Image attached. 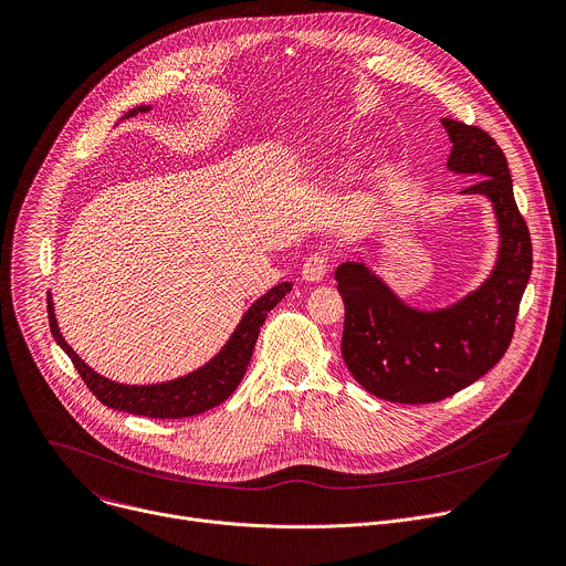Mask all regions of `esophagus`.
Masks as SVG:
<instances>
[{"instance_id":"1","label":"esophagus","mask_w":566,"mask_h":566,"mask_svg":"<svg viewBox=\"0 0 566 566\" xmlns=\"http://www.w3.org/2000/svg\"><path fill=\"white\" fill-rule=\"evenodd\" d=\"M324 275H326V258H324V255L315 253V255H311V258L304 260V264H302V277H304L306 282H322Z\"/></svg>"}]
</instances>
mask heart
I'll return each mask as SVG.
<instances>
[{
    "mask_svg": "<svg viewBox=\"0 0 566 566\" xmlns=\"http://www.w3.org/2000/svg\"><path fill=\"white\" fill-rule=\"evenodd\" d=\"M353 150H355V142L348 139V142L342 146V153H339V155L348 157ZM389 179H391V166H389L387 161H382V159L375 161V164L368 168V172H366V184L373 188V191H382V188L389 186Z\"/></svg>",
    "mask_w": 566,
    "mask_h": 566,
    "instance_id": "obj_1",
    "label": "heart"
}]
</instances>
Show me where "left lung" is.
Listing matches in <instances>:
<instances>
[{
	"label": "left lung",
	"mask_w": 566,
	"mask_h": 566,
	"mask_svg": "<svg viewBox=\"0 0 566 566\" xmlns=\"http://www.w3.org/2000/svg\"><path fill=\"white\" fill-rule=\"evenodd\" d=\"M442 126L453 144L447 168L475 179L462 196L486 198L497 220L500 247L491 275L462 300L422 311L361 262H342L335 271L344 300V364L368 394L400 405L440 402L502 359L533 266L502 148L478 126L449 117Z\"/></svg>",
	"instance_id": "left-lung-1"
}]
</instances>
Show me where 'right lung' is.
Wrapping results in <instances>:
<instances>
[{
    "instance_id": "right-lung-1",
    "label": "right lung",
    "mask_w": 566,
    "mask_h": 566,
    "mask_svg": "<svg viewBox=\"0 0 566 566\" xmlns=\"http://www.w3.org/2000/svg\"><path fill=\"white\" fill-rule=\"evenodd\" d=\"M150 106H137L130 108L122 119L148 111ZM291 282H282L273 286L269 293L258 297L251 308L240 319L238 328L229 337V342L220 348V353L209 359L205 366H200L193 373H186L181 378H175L170 382H157V385H119L113 382L97 370H93L64 339L57 326L55 306L49 297V324L55 342L64 348V353L75 364L77 373L86 387L93 391V396L106 405L108 409L144 416V418H159V420H177V418H191L200 416L218 405H222L242 382L247 366L251 361L260 326L264 324L269 311L277 306V302L291 291Z\"/></svg>"
}]
</instances>
